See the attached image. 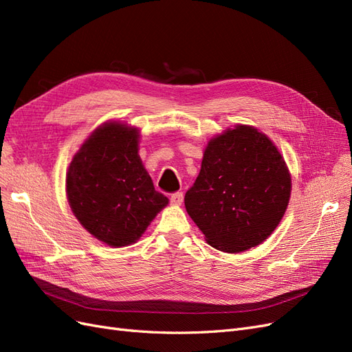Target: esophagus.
Segmentation results:
<instances>
[{
    "label": "esophagus",
    "instance_id": "1",
    "mask_svg": "<svg viewBox=\"0 0 352 352\" xmlns=\"http://www.w3.org/2000/svg\"><path fill=\"white\" fill-rule=\"evenodd\" d=\"M182 201H184V194L182 192H175V194L170 195V202H172L173 206H180V204H182Z\"/></svg>",
    "mask_w": 352,
    "mask_h": 352
}]
</instances>
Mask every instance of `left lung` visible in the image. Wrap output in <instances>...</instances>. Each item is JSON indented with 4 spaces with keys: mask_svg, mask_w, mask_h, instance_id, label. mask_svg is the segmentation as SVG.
<instances>
[{
    "mask_svg": "<svg viewBox=\"0 0 352 352\" xmlns=\"http://www.w3.org/2000/svg\"><path fill=\"white\" fill-rule=\"evenodd\" d=\"M289 197L291 176L278 148L238 124L208 142L185 207L211 247L241 252L272 235Z\"/></svg>",
    "mask_w": 352,
    "mask_h": 352,
    "instance_id": "obj_1",
    "label": "left lung"
}]
</instances>
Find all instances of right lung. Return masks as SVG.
Listing matches in <instances>:
<instances>
[{
	"label": "right lung",
	"instance_id": "obj_1",
	"mask_svg": "<svg viewBox=\"0 0 352 352\" xmlns=\"http://www.w3.org/2000/svg\"><path fill=\"white\" fill-rule=\"evenodd\" d=\"M138 138L133 127L105 123L85 141L67 170L72 211L91 235L110 247L140 239L168 202L142 166Z\"/></svg>",
	"mask_w": 352,
	"mask_h": 352
}]
</instances>
